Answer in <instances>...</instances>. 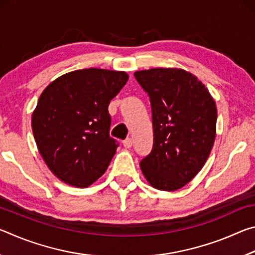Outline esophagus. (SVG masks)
I'll use <instances>...</instances> for the list:
<instances>
[{
	"instance_id": "34e87169",
	"label": "esophagus",
	"mask_w": 255,
	"mask_h": 255,
	"mask_svg": "<svg viewBox=\"0 0 255 255\" xmlns=\"http://www.w3.org/2000/svg\"><path fill=\"white\" fill-rule=\"evenodd\" d=\"M123 144H124V146L126 148H130L131 146H132V140H131V138H126V139H125L124 141H123Z\"/></svg>"
}]
</instances>
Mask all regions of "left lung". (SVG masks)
<instances>
[{
	"label": "left lung",
	"instance_id": "8db88e82",
	"mask_svg": "<svg viewBox=\"0 0 255 255\" xmlns=\"http://www.w3.org/2000/svg\"><path fill=\"white\" fill-rule=\"evenodd\" d=\"M152 107L153 149L140 161L155 189L175 191L198 174L216 137L217 108L198 77L181 68L137 71Z\"/></svg>",
	"mask_w": 255,
	"mask_h": 255
}]
</instances>
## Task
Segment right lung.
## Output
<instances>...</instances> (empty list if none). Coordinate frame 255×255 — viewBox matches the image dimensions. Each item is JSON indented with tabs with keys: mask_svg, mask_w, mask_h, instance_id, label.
Segmentation results:
<instances>
[{
	"mask_svg": "<svg viewBox=\"0 0 255 255\" xmlns=\"http://www.w3.org/2000/svg\"><path fill=\"white\" fill-rule=\"evenodd\" d=\"M127 81L126 72L85 68L59 76L41 93L31 118L33 137L63 182L86 188L107 171L118 147L109 135L108 107Z\"/></svg>",
	"mask_w": 255,
	"mask_h": 255,
	"instance_id": "1",
	"label": "right lung"
}]
</instances>
